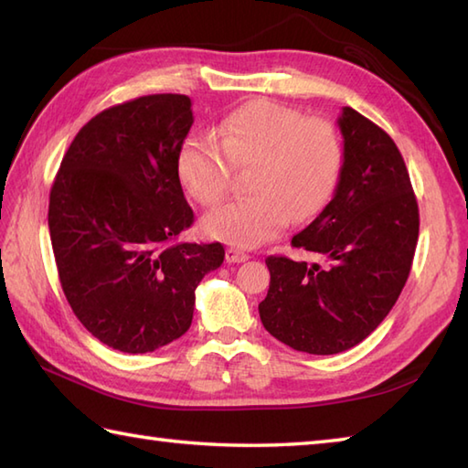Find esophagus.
<instances>
[{"label":"esophagus","instance_id":"34e87169","mask_svg":"<svg viewBox=\"0 0 468 468\" xmlns=\"http://www.w3.org/2000/svg\"><path fill=\"white\" fill-rule=\"evenodd\" d=\"M225 257H227L229 263H243V261L250 260V255H247L241 250H237V247H229V250L225 251Z\"/></svg>","mask_w":468,"mask_h":468}]
</instances>
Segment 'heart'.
<instances>
[{"mask_svg": "<svg viewBox=\"0 0 468 468\" xmlns=\"http://www.w3.org/2000/svg\"><path fill=\"white\" fill-rule=\"evenodd\" d=\"M342 141L332 122L305 118L271 101L247 102L229 114L218 141L188 136L178 151V178L203 207L227 197L235 168H250L251 195L203 218V233L237 247H257L312 218L332 197L342 168Z\"/></svg>", "mask_w": 468, "mask_h": 468, "instance_id": "obj_1", "label": "heart"}]
</instances>
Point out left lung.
Returning a JSON list of instances; mask_svg holds the SVG:
<instances>
[{
	"label": "left lung",
	"mask_w": 468,
	"mask_h": 468,
	"mask_svg": "<svg viewBox=\"0 0 468 468\" xmlns=\"http://www.w3.org/2000/svg\"><path fill=\"white\" fill-rule=\"evenodd\" d=\"M344 163L332 201L292 245L322 263L265 260L263 327L297 352L330 356L366 340L399 300L419 241V203L399 146L354 108L337 118Z\"/></svg>",
	"instance_id": "left-lung-1"
}]
</instances>
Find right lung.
Returning <instances> with one entry per match:
<instances>
[{
    "mask_svg": "<svg viewBox=\"0 0 468 468\" xmlns=\"http://www.w3.org/2000/svg\"><path fill=\"white\" fill-rule=\"evenodd\" d=\"M191 98L151 94L96 114L66 151L48 227L78 320L108 347L146 354L193 322L195 290L221 243L176 241L195 221L178 178Z\"/></svg>",
    "mask_w": 468,
    "mask_h": 468,
    "instance_id": "right-lung-1",
    "label": "right lung"
}]
</instances>
